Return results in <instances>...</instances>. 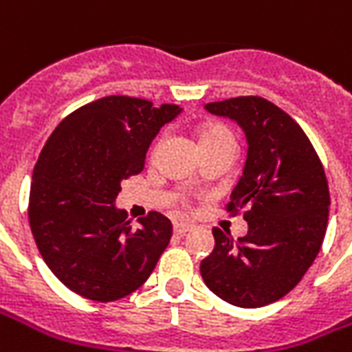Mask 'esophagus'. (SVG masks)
<instances>
[{
    "mask_svg": "<svg viewBox=\"0 0 352 352\" xmlns=\"http://www.w3.org/2000/svg\"><path fill=\"white\" fill-rule=\"evenodd\" d=\"M194 226L188 224V222H175L173 224V232H175V236H186L188 232H192Z\"/></svg>",
    "mask_w": 352,
    "mask_h": 352,
    "instance_id": "34e87169",
    "label": "esophagus"
}]
</instances>
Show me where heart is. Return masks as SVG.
<instances>
[{"label": "heart", "mask_w": 352, "mask_h": 352, "mask_svg": "<svg viewBox=\"0 0 352 352\" xmlns=\"http://www.w3.org/2000/svg\"><path fill=\"white\" fill-rule=\"evenodd\" d=\"M196 143H198V148L201 154L207 153V151H217V148L236 151V138H234L232 130L226 124L217 122V120H206V122L198 124Z\"/></svg>", "instance_id": "obj_1"}]
</instances>
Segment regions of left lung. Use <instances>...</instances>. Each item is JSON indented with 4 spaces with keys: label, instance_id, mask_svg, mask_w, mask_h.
Here are the masks:
<instances>
[{
    "label": "left lung",
    "instance_id": "1",
    "mask_svg": "<svg viewBox=\"0 0 352 352\" xmlns=\"http://www.w3.org/2000/svg\"><path fill=\"white\" fill-rule=\"evenodd\" d=\"M206 109L236 120L247 135L243 175L226 209H243L249 232L234 241L214 228V249L199 272L224 302L262 307L288 294L320 251L330 207L324 168L300 124L272 101L239 96Z\"/></svg>",
    "mask_w": 352,
    "mask_h": 352
}]
</instances>
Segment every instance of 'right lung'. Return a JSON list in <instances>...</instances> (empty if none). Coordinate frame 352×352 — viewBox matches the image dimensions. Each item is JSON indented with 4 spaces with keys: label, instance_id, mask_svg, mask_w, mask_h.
<instances>
[{
    "label": "right lung",
    "instance_id": "1",
    "mask_svg": "<svg viewBox=\"0 0 352 352\" xmlns=\"http://www.w3.org/2000/svg\"><path fill=\"white\" fill-rule=\"evenodd\" d=\"M179 105L107 96L65 116L34 168L28 217L50 272L75 294L115 302L138 290L171 239V222L151 211L131 228L116 209L120 183L145 168V154Z\"/></svg>",
    "mask_w": 352,
    "mask_h": 352
}]
</instances>
